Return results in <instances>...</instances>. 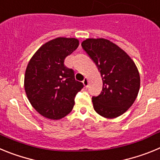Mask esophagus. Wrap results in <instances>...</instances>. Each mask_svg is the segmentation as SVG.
<instances>
[{
  "instance_id": "obj_1",
  "label": "esophagus",
  "mask_w": 160,
  "mask_h": 160,
  "mask_svg": "<svg viewBox=\"0 0 160 160\" xmlns=\"http://www.w3.org/2000/svg\"><path fill=\"white\" fill-rule=\"evenodd\" d=\"M82 82H83V85H84V87H88V85H89V80H88V78H87V77H86L84 79H83Z\"/></svg>"
}]
</instances>
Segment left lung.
<instances>
[{"label":"left lung","mask_w":160,"mask_h":160,"mask_svg":"<svg viewBox=\"0 0 160 160\" xmlns=\"http://www.w3.org/2000/svg\"><path fill=\"white\" fill-rule=\"evenodd\" d=\"M82 47L102 80L101 94L92 98L94 111L107 118L122 115L135 101L140 87L136 65L123 49L105 38H87Z\"/></svg>","instance_id":"1"}]
</instances>
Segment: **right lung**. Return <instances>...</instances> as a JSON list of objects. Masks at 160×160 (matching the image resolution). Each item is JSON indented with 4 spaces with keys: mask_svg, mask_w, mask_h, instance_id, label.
Returning a JSON list of instances; mask_svg holds the SVG:
<instances>
[{
    "mask_svg": "<svg viewBox=\"0 0 160 160\" xmlns=\"http://www.w3.org/2000/svg\"><path fill=\"white\" fill-rule=\"evenodd\" d=\"M79 45L73 38H57L42 45L32 55L24 80L25 94L33 108L46 118L66 116L74 106V98L83 88L64 60Z\"/></svg>",
    "mask_w": 160,
    "mask_h": 160,
    "instance_id": "obj_1",
    "label": "right lung"
}]
</instances>
